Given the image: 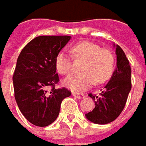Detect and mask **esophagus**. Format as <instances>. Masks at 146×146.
Masks as SVG:
<instances>
[{
	"mask_svg": "<svg viewBox=\"0 0 146 146\" xmlns=\"http://www.w3.org/2000/svg\"><path fill=\"white\" fill-rule=\"evenodd\" d=\"M73 96H74L75 98L78 99H82L85 97V96L83 94H82V93H77V92H73Z\"/></svg>",
	"mask_w": 146,
	"mask_h": 146,
	"instance_id": "34e87169",
	"label": "esophagus"
}]
</instances>
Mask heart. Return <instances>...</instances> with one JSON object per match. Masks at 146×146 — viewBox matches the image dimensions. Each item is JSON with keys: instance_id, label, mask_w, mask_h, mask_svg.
Listing matches in <instances>:
<instances>
[{"instance_id": "obj_1", "label": "heart", "mask_w": 146, "mask_h": 146, "mask_svg": "<svg viewBox=\"0 0 146 146\" xmlns=\"http://www.w3.org/2000/svg\"><path fill=\"white\" fill-rule=\"evenodd\" d=\"M72 54L82 60V73L75 74L64 80V83L73 92H82L93 86L104 83L110 79L115 65L114 54L110 50L101 48L91 41H82L72 48ZM55 67L62 75H68L73 71L71 59L64 52H60L55 58Z\"/></svg>"}]
</instances>
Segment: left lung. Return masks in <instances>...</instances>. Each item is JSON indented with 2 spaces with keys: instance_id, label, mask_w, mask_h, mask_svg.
I'll return each instance as SVG.
<instances>
[{
  "instance_id": "1",
  "label": "left lung",
  "mask_w": 146,
  "mask_h": 146,
  "mask_svg": "<svg viewBox=\"0 0 146 146\" xmlns=\"http://www.w3.org/2000/svg\"><path fill=\"white\" fill-rule=\"evenodd\" d=\"M116 46L117 68L100 96L90 93L95 108L86 113V118L96 124H107L114 121L123 110L131 89V69L129 60L118 45Z\"/></svg>"
}]
</instances>
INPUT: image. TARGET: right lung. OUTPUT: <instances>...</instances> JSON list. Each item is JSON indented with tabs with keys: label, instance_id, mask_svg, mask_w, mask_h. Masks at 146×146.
Listing matches in <instances>:
<instances>
[{
	"label": "right lung",
	"instance_id": "1",
	"mask_svg": "<svg viewBox=\"0 0 146 146\" xmlns=\"http://www.w3.org/2000/svg\"><path fill=\"white\" fill-rule=\"evenodd\" d=\"M69 36H39L24 46L18 57L13 83L15 98L23 115L32 124L46 127L57 118L63 100L71 96L60 82L55 58ZM50 87V92L47 88Z\"/></svg>",
	"mask_w": 146,
	"mask_h": 146
}]
</instances>
